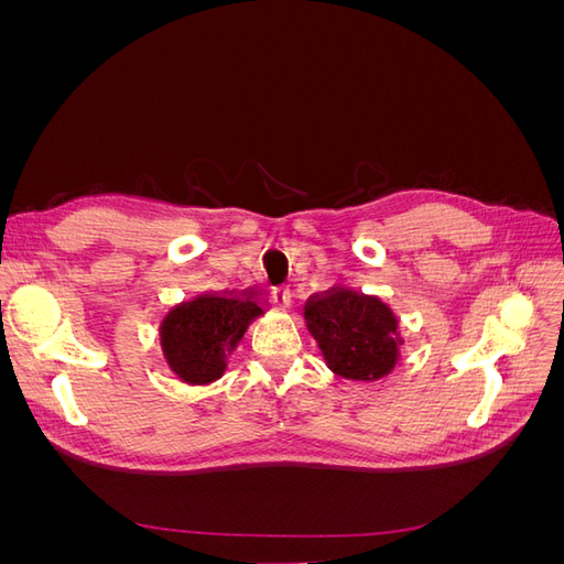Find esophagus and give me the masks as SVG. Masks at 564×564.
<instances>
[{
    "label": "esophagus",
    "mask_w": 564,
    "mask_h": 564,
    "mask_svg": "<svg viewBox=\"0 0 564 564\" xmlns=\"http://www.w3.org/2000/svg\"><path fill=\"white\" fill-rule=\"evenodd\" d=\"M270 296H272V301H275L278 305H282V308H286V305L292 303V289H289V286H275L270 292Z\"/></svg>",
    "instance_id": "obj_1"
}]
</instances>
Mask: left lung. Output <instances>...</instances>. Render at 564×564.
Returning a JSON list of instances; mask_svg holds the SVG:
<instances>
[{
    "instance_id": "left-lung-1",
    "label": "left lung",
    "mask_w": 564,
    "mask_h": 564,
    "mask_svg": "<svg viewBox=\"0 0 564 564\" xmlns=\"http://www.w3.org/2000/svg\"><path fill=\"white\" fill-rule=\"evenodd\" d=\"M305 327L327 367L350 381H379L398 365L402 338L388 305L346 286L305 301Z\"/></svg>"
}]
</instances>
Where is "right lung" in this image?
Returning a JSON list of instances; mask_svg holds the SVG:
<instances>
[{
	"instance_id": "1",
	"label": "right lung",
	"mask_w": 564,
	"mask_h": 564,
	"mask_svg": "<svg viewBox=\"0 0 564 564\" xmlns=\"http://www.w3.org/2000/svg\"><path fill=\"white\" fill-rule=\"evenodd\" d=\"M259 315H263V308L253 289L242 294H199L174 305L160 327L169 369L191 386L220 379L228 367V355Z\"/></svg>"
}]
</instances>
